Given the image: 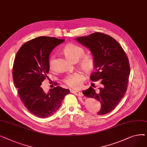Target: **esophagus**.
<instances>
[{
    "label": "esophagus",
    "mask_w": 147,
    "mask_h": 147,
    "mask_svg": "<svg viewBox=\"0 0 147 147\" xmlns=\"http://www.w3.org/2000/svg\"><path fill=\"white\" fill-rule=\"evenodd\" d=\"M71 92L73 94H74V95L78 96H83V94L82 93V92H77V91H73V90H71Z\"/></svg>",
    "instance_id": "34e87169"
}]
</instances>
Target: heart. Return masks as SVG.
I'll use <instances>...</instances> for the list:
<instances>
[{"label":"heart","mask_w":147,"mask_h":147,"mask_svg":"<svg viewBox=\"0 0 147 147\" xmlns=\"http://www.w3.org/2000/svg\"><path fill=\"white\" fill-rule=\"evenodd\" d=\"M63 52L66 58L71 62L77 61L84 53V50L80 46L73 43H68L65 46ZM54 56H52L49 60V67L52 68L54 63ZM79 66L87 74L93 71L95 66V61L93 56L86 55L81 58ZM84 80V76L80 72H76L66 76L63 81L68 86L73 89H79Z\"/></svg>","instance_id":"heart-1"}]
</instances>
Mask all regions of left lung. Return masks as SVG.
I'll return each instance as SVG.
<instances>
[{"label": "left lung", "instance_id": "1", "mask_svg": "<svg viewBox=\"0 0 147 147\" xmlns=\"http://www.w3.org/2000/svg\"><path fill=\"white\" fill-rule=\"evenodd\" d=\"M76 40L90 49L95 59V71L90 80L101 79V86L97 90L90 86L82 93L101 102L98 115L109 113L118 105L127 90L130 66L126 54L113 37L102 33L78 37Z\"/></svg>", "mask_w": 147, "mask_h": 147}]
</instances>
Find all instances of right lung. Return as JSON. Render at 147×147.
Segmentation results:
<instances>
[{
	"mask_svg": "<svg viewBox=\"0 0 147 147\" xmlns=\"http://www.w3.org/2000/svg\"><path fill=\"white\" fill-rule=\"evenodd\" d=\"M64 39L38 37L23 44L15 56L12 76L15 86L22 103L36 116H51L60 107L69 90L60 86L50 89L46 94L42 83L49 79V58L51 51Z\"/></svg>",
	"mask_w": 147,
	"mask_h": 147,
	"instance_id": "right-lung-1",
	"label": "right lung"
}]
</instances>
